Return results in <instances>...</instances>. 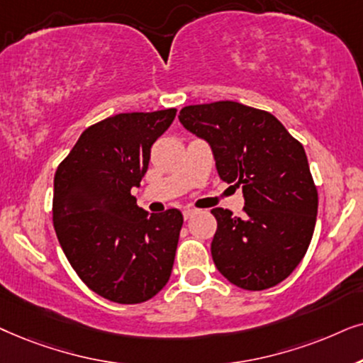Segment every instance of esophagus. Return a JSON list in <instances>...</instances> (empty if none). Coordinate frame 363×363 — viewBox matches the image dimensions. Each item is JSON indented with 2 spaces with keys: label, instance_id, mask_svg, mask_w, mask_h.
I'll use <instances>...</instances> for the list:
<instances>
[{
  "label": "esophagus",
  "instance_id": "esophagus-1",
  "mask_svg": "<svg viewBox=\"0 0 363 363\" xmlns=\"http://www.w3.org/2000/svg\"><path fill=\"white\" fill-rule=\"evenodd\" d=\"M196 212H197L196 209H184V212H182V214H184V219H186V220H189L191 217L196 214Z\"/></svg>",
  "mask_w": 363,
  "mask_h": 363
}]
</instances>
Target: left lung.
I'll list each match as a JSON object with an SVG mask.
<instances>
[{"label": "left lung", "mask_w": 363, "mask_h": 363, "mask_svg": "<svg viewBox=\"0 0 363 363\" xmlns=\"http://www.w3.org/2000/svg\"><path fill=\"white\" fill-rule=\"evenodd\" d=\"M179 121L211 144L222 181L242 187L244 217L211 211L216 267L245 291L277 286L301 264L315 229L318 194L303 146L275 116L235 101L186 106Z\"/></svg>", "instance_id": "left-lung-1"}]
</instances>
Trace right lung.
I'll return each instance as SVG.
<instances>
[{"label":"right lung","instance_id":"right-lung-1","mask_svg":"<svg viewBox=\"0 0 363 363\" xmlns=\"http://www.w3.org/2000/svg\"><path fill=\"white\" fill-rule=\"evenodd\" d=\"M177 109L123 113L89 125L55 174L52 225L79 279L116 303H141L166 286L182 214L147 216L131 189Z\"/></svg>","mask_w":363,"mask_h":363}]
</instances>
